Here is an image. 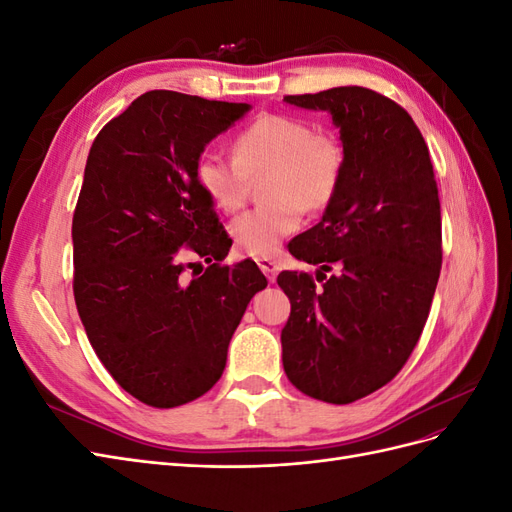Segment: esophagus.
<instances>
[{"mask_svg": "<svg viewBox=\"0 0 512 512\" xmlns=\"http://www.w3.org/2000/svg\"><path fill=\"white\" fill-rule=\"evenodd\" d=\"M258 267H260L262 273L267 275L269 282H275L277 271H280V267H277L275 260H271V258H258Z\"/></svg>", "mask_w": 512, "mask_h": 512, "instance_id": "esophagus-1", "label": "esophagus"}]
</instances>
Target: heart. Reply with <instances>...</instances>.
Listing matches in <instances>:
<instances>
[{
	"label": "heart",
	"mask_w": 512,
	"mask_h": 512,
	"mask_svg": "<svg viewBox=\"0 0 512 512\" xmlns=\"http://www.w3.org/2000/svg\"><path fill=\"white\" fill-rule=\"evenodd\" d=\"M235 158L205 151L196 160V181L211 203L239 211L250 198V179L262 181L260 207L230 224V237L241 254L273 256L286 237L303 224L305 211L327 209L344 179L346 151L329 132H314L301 117L267 113L235 138Z\"/></svg>",
	"instance_id": "b5f03b06"
}]
</instances>
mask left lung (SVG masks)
<instances>
[{"label": "left lung", "mask_w": 512, "mask_h": 512, "mask_svg": "<svg viewBox=\"0 0 512 512\" xmlns=\"http://www.w3.org/2000/svg\"><path fill=\"white\" fill-rule=\"evenodd\" d=\"M284 100L329 111L346 151L335 200L290 247L322 271L277 275L290 299L284 371L301 393L350 404L389 384L423 333L442 267L438 183L421 130L391 98L352 85Z\"/></svg>", "instance_id": "obj_1"}]
</instances>
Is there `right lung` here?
Instances as JSON below:
<instances>
[{
	"mask_svg": "<svg viewBox=\"0 0 512 512\" xmlns=\"http://www.w3.org/2000/svg\"><path fill=\"white\" fill-rule=\"evenodd\" d=\"M250 106L153 89L89 149L72 218L74 301L108 374L151 408H177L220 380L230 337L267 277L222 265L232 241L196 181L213 136ZM190 257L208 267L188 278Z\"/></svg>",
	"mask_w": 512,
	"mask_h": 512,
	"instance_id": "obj_1",
	"label": "right lung"
}]
</instances>
